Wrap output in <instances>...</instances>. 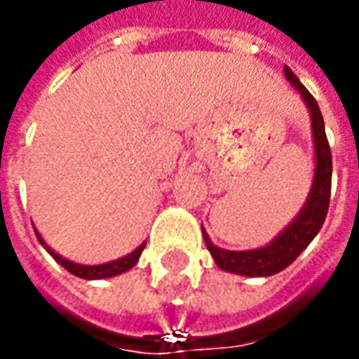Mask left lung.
<instances>
[{
  "label": "left lung",
  "mask_w": 359,
  "mask_h": 359,
  "mask_svg": "<svg viewBox=\"0 0 359 359\" xmlns=\"http://www.w3.org/2000/svg\"><path fill=\"white\" fill-rule=\"evenodd\" d=\"M287 81L299 91L301 100L305 101L311 115V128H313V152H315V174L313 184L307 195V201L301 207L297 217L289 222L283 231L279 232L273 241L256 248V250H224L212 244L209 234L203 231L207 250L211 252L215 264L224 271H231L236 276L246 278H269L276 276L281 269L291 266L301 252L313 242L318 231L323 229V222L328 212L330 203V182H332V154L326 140L325 121L318 109L315 97L299 81V78L291 72V68H283Z\"/></svg>",
  "instance_id": "left-lung-1"
}]
</instances>
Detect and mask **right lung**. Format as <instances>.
Returning <instances> with one entry per match:
<instances>
[{
    "label": "right lung",
    "mask_w": 359,
    "mask_h": 359,
    "mask_svg": "<svg viewBox=\"0 0 359 359\" xmlns=\"http://www.w3.org/2000/svg\"><path fill=\"white\" fill-rule=\"evenodd\" d=\"M33 229H34V224H33ZM34 234H36L39 242L44 246V250L48 252L52 258L60 264L62 268L68 269V271L74 273L76 278H81V279H107V278H115V276L125 273V271H128V269L137 264L138 258H140V254H142V250H144V246H147V242H142L138 248H135L130 254L123 256V258L111 259V262H105V264H95V266H86V264H76V262H72V259L62 258L58 252L52 250L50 246L44 242V238L41 236V232L36 231V229H34Z\"/></svg>",
    "instance_id": "add662e5"
}]
</instances>
